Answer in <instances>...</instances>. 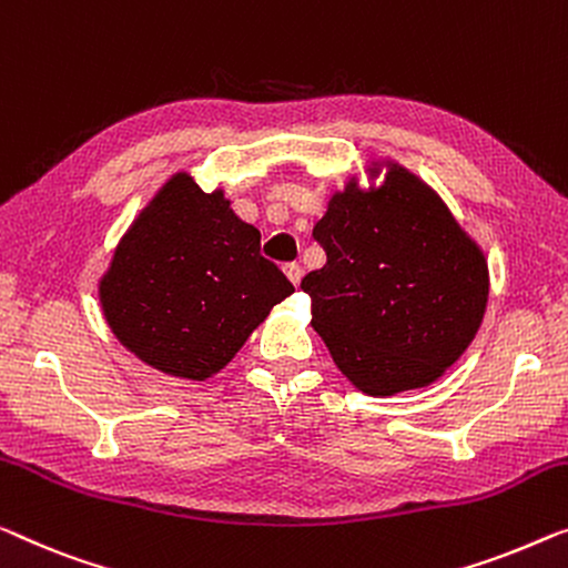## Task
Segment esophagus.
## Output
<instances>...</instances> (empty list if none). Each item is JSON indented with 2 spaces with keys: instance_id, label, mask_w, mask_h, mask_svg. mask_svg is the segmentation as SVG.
I'll return each instance as SVG.
<instances>
[{
  "instance_id": "34e87169",
  "label": "esophagus",
  "mask_w": 568,
  "mask_h": 568,
  "mask_svg": "<svg viewBox=\"0 0 568 568\" xmlns=\"http://www.w3.org/2000/svg\"><path fill=\"white\" fill-rule=\"evenodd\" d=\"M283 270H285L287 281H291L293 285H298V283H301V277H303V270H301L298 262H287V265H285Z\"/></svg>"
}]
</instances>
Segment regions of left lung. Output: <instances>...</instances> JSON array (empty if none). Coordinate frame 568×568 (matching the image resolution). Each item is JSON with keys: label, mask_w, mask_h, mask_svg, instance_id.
<instances>
[{"label": "left lung", "mask_w": 568, "mask_h": 568, "mask_svg": "<svg viewBox=\"0 0 568 568\" xmlns=\"http://www.w3.org/2000/svg\"><path fill=\"white\" fill-rule=\"evenodd\" d=\"M326 265L301 281L311 324L367 395L426 387L462 357L487 306V262L444 201L393 165L377 191L349 183L313 226Z\"/></svg>", "instance_id": "left-lung-1"}]
</instances>
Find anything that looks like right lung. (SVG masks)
Returning a JSON list of instances; mask_svg holds the SVG:
<instances>
[{
  "label": "right lung",
  "instance_id": "right-lung-1",
  "mask_svg": "<svg viewBox=\"0 0 568 568\" xmlns=\"http://www.w3.org/2000/svg\"><path fill=\"white\" fill-rule=\"evenodd\" d=\"M293 291L222 191L203 193L178 173L120 242L99 293L126 349L175 377L206 379Z\"/></svg>",
  "mask_w": 568,
  "mask_h": 568
}]
</instances>
